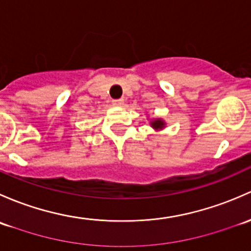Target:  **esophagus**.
<instances>
[{
  "label": "esophagus",
  "mask_w": 251,
  "mask_h": 251,
  "mask_svg": "<svg viewBox=\"0 0 251 251\" xmlns=\"http://www.w3.org/2000/svg\"><path fill=\"white\" fill-rule=\"evenodd\" d=\"M112 105H113V106H122V105H123V100L122 99L112 100Z\"/></svg>",
  "instance_id": "obj_1"
}]
</instances>
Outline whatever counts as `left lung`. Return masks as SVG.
Masks as SVG:
<instances>
[{
  "label": "left lung",
  "instance_id": "8db88e82",
  "mask_svg": "<svg viewBox=\"0 0 251 251\" xmlns=\"http://www.w3.org/2000/svg\"><path fill=\"white\" fill-rule=\"evenodd\" d=\"M150 125H151L152 128L156 129V130H161V129L164 128L165 122L164 121H162L161 118H157V120L151 121V122H150Z\"/></svg>",
  "mask_w": 251,
  "mask_h": 251
}]
</instances>
